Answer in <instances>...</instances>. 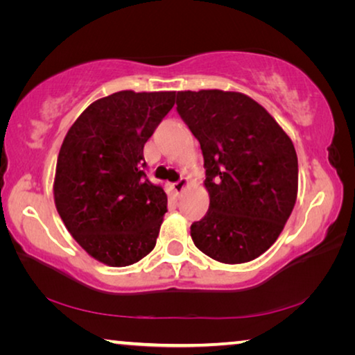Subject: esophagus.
I'll use <instances>...</instances> for the list:
<instances>
[{
  "label": "esophagus",
  "mask_w": 355,
  "mask_h": 355,
  "mask_svg": "<svg viewBox=\"0 0 355 355\" xmlns=\"http://www.w3.org/2000/svg\"><path fill=\"white\" fill-rule=\"evenodd\" d=\"M188 184H189L188 178H182V180H178V182L173 183L172 186H173V191H175L177 194H180V192L184 191V188H186V186H188Z\"/></svg>",
  "instance_id": "esophagus-1"
}]
</instances>
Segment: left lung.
I'll return each mask as SVG.
<instances>
[{
  "instance_id": "8db88e82",
  "label": "left lung",
  "mask_w": 355,
  "mask_h": 355,
  "mask_svg": "<svg viewBox=\"0 0 355 355\" xmlns=\"http://www.w3.org/2000/svg\"><path fill=\"white\" fill-rule=\"evenodd\" d=\"M177 111L200 142L209 208L191 225L196 248L239 264L264 254L297 199L293 141L261 105L241 92L182 91Z\"/></svg>"
}]
</instances>
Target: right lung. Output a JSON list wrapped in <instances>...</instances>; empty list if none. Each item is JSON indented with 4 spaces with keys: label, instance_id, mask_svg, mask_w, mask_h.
I'll return each instance as SVG.
<instances>
[{
    "label": "right lung",
    "instance_id": "1",
    "mask_svg": "<svg viewBox=\"0 0 355 355\" xmlns=\"http://www.w3.org/2000/svg\"><path fill=\"white\" fill-rule=\"evenodd\" d=\"M175 105V92L120 91L89 105L59 150L55 203L75 241L123 268L153 250L167 196L150 183L144 146Z\"/></svg>",
    "mask_w": 355,
    "mask_h": 355
}]
</instances>
